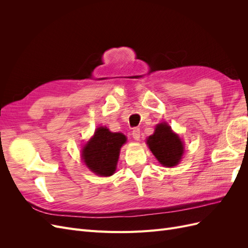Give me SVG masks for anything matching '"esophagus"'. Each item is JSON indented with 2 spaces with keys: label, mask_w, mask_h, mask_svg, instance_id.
Returning <instances> with one entry per match:
<instances>
[{
  "label": "esophagus",
  "mask_w": 248,
  "mask_h": 248,
  "mask_svg": "<svg viewBox=\"0 0 248 248\" xmlns=\"http://www.w3.org/2000/svg\"><path fill=\"white\" fill-rule=\"evenodd\" d=\"M132 138L136 140H140V128H134L132 130Z\"/></svg>",
  "instance_id": "esophagus-1"
}]
</instances>
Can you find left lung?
Instances as JSON below:
<instances>
[{
	"label": "left lung",
	"instance_id": "obj_1",
	"mask_svg": "<svg viewBox=\"0 0 248 248\" xmlns=\"http://www.w3.org/2000/svg\"><path fill=\"white\" fill-rule=\"evenodd\" d=\"M147 145L156 159L167 168L177 166L184 153L183 141L166 122L156 125L154 133L147 139Z\"/></svg>",
	"mask_w": 248,
	"mask_h": 248
}]
</instances>
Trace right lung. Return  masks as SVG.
I'll return each mask as SVG.
<instances>
[{
    "label": "right lung",
    "instance_id": "add662e5",
    "mask_svg": "<svg viewBox=\"0 0 248 248\" xmlns=\"http://www.w3.org/2000/svg\"><path fill=\"white\" fill-rule=\"evenodd\" d=\"M126 142L123 133L111 132L100 126L81 150V158L87 168L101 177L114 174L119 159L120 149Z\"/></svg>",
    "mask_w": 248,
    "mask_h": 248
}]
</instances>
